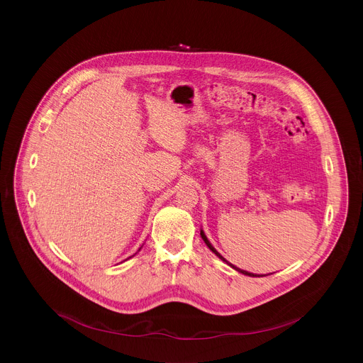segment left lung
Here are the masks:
<instances>
[{
    "label": "left lung",
    "mask_w": 363,
    "mask_h": 363,
    "mask_svg": "<svg viewBox=\"0 0 363 363\" xmlns=\"http://www.w3.org/2000/svg\"><path fill=\"white\" fill-rule=\"evenodd\" d=\"M201 237H202V240H203V241H205V244H206V245H208V247H210V250H211V251H213V252H216V254H217V255H218V257H220V258H221V260H223V262H225V263H227V264H228V266H231V267H233V269H235V270H237V272H240V273H242V274H245V276H250V277H257V274H252V273H248V272H245V270H240V269H237V267H234V266H233V264H230V263H228V262H227V260H225V258H224V257H223V255H221V254H220V252H218V251H217V250H216V248H214V247H213V245H211V242H210V241H208V238H206V237H205V234H203V231H201Z\"/></svg>",
    "instance_id": "1"
}]
</instances>
